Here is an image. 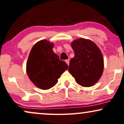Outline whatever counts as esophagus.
Instances as JSON below:
<instances>
[{"label": "esophagus", "instance_id": "obj_1", "mask_svg": "<svg viewBox=\"0 0 124 124\" xmlns=\"http://www.w3.org/2000/svg\"><path fill=\"white\" fill-rule=\"evenodd\" d=\"M65 62H66V63L68 64V65H69L70 64V60L69 59H67L65 60Z\"/></svg>", "mask_w": 124, "mask_h": 124}]
</instances>
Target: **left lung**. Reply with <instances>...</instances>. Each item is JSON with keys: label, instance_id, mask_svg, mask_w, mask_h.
<instances>
[{"label": "left lung", "instance_id": "obj_1", "mask_svg": "<svg viewBox=\"0 0 124 124\" xmlns=\"http://www.w3.org/2000/svg\"><path fill=\"white\" fill-rule=\"evenodd\" d=\"M71 45L75 56L70 60L69 72L79 85L93 86L103 74L104 61L101 51L93 41L83 38L73 41Z\"/></svg>", "mask_w": 124, "mask_h": 124}]
</instances>
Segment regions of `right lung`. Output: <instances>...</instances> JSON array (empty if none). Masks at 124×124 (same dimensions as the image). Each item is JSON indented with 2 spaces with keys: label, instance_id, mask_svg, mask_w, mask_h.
<instances>
[{
  "label": "right lung",
  "instance_id": "right-lung-1",
  "mask_svg": "<svg viewBox=\"0 0 124 124\" xmlns=\"http://www.w3.org/2000/svg\"><path fill=\"white\" fill-rule=\"evenodd\" d=\"M54 44L42 39L33 45L26 62L29 78L36 87L48 90L56 85L58 79L68 66L53 52Z\"/></svg>",
  "mask_w": 124,
  "mask_h": 124
}]
</instances>
